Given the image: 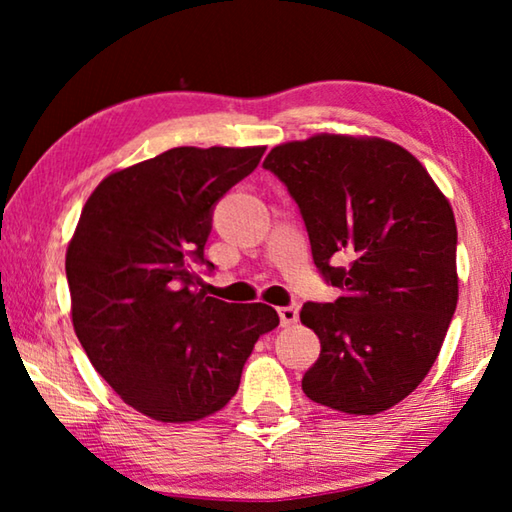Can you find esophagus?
<instances>
[{
  "label": "esophagus",
  "mask_w": 512,
  "mask_h": 512,
  "mask_svg": "<svg viewBox=\"0 0 512 512\" xmlns=\"http://www.w3.org/2000/svg\"><path fill=\"white\" fill-rule=\"evenodd\" d=\"M298 311H300V307H298V305H287V307H280V309H277V314H280L282 325H293V323H298Z\"/></svg>",
  "instance_id": "obj_1"
}]
</instances>
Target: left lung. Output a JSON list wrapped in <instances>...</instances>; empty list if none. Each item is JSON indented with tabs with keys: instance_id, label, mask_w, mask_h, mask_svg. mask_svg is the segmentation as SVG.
<instances>
[{
	"instance_id": "obj_1",
	"label": "left lung",
	"mask_w": 512,
	"mask_h": 512,
	"mask_svg": "<svg viewBox=\"0 0 512 512\" xmlns=\"http://www.w3.org/2000/svg\"><path fill=\"white\" fill-rule=\"evenodd\" d=\"M264 169L287 185L314 264L341 289L334 302L302 305V325L320 339L302 391L350 415L391 409L427 377L456 311L452 205L409 151L379 137L287 142Z\"/></svg>"
}]
</instances>
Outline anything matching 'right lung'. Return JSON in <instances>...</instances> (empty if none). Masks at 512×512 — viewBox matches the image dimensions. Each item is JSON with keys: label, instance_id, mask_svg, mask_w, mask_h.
I'll return each instance as SVG.
<instances>
[{"label": "right lung", "instance_id": "1", "mask_svg": "<svg viewBox=\"0 0 512 512\" xmlns=\"http://www.w3.org/2000/svg\"><path fill=\"white\" fill-rule=\"evenodd\" d=\"M266 146H178L110 173L67 246L72 323L94 370L160 422H194L237 393L257 339L280 325L264 302L198 289L219 198L253 173Z\"/></svg>", "mask_w": 512, "mask_h": 512}]
</instances>
